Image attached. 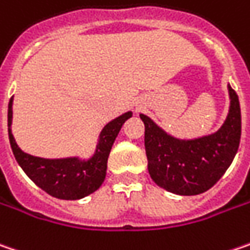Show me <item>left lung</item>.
<instances>
[{"label":"left lung","mask_w":250,"mask_h":250,"mask_svg":"<svg viewBox=\"0 0 250 250\" xmlns=\"http://www.w3.org/2000/svg\"><path fill=\"white\" fill-rule=\"evenodd\" d=\"M228 90L231 106L224 125L198 139H176L141 114L147 168L159 187L179 195H197L209 190L231 166L241 142V106L235 90L231 85Z\"/></svg>","instance_id":"1"}]
</instances>
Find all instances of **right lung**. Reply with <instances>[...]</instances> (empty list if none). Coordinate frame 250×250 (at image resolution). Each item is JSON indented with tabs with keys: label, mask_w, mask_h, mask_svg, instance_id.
<instances>
[{
	"label": "right lung",
	"mask_w": 250,
	"mask_h": 250,
	"mask_svg": "<svg viewBox=\"0 0 250 250\" xmlns=\"http://www.w3.org/2000/svg\"><path fill=\"white\" fill-rule=\"evenodd\" d=\"M132 117L125 112L106 124L100 135V144L95 155L90 160L77 157L69 159H42L22 152L11 132L12 124V98L8 104V136L14 156L22 170L36 186L52 197L60 200H79L100 188L105 179L106 162L122 125Z\"/></svg>",
	"instance_id": "1"
}]
</instances>
